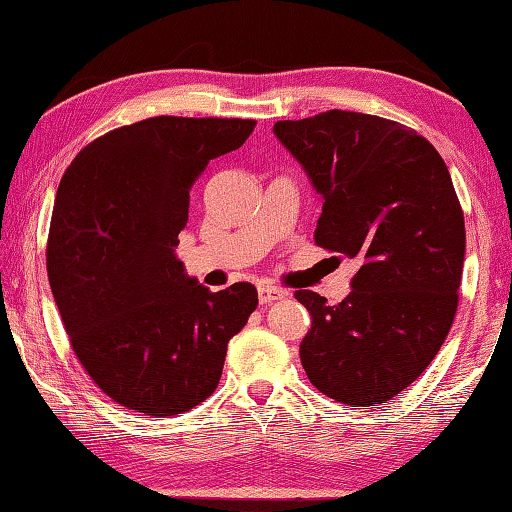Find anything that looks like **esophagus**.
Here are the masks:
<instances>
[{"instance_id":"obj_1","label":"esophagus","mask_w":512,"mask_h":512,"mask_svg":"<svg viewBox=\"0 0 512 512\" xmlns=\"http://www.w3.org/2000/svg\"><path fill=\"white\" fill-rule=\"evenodd\" d=\"M288 293L277 286H262L259 288V304H273L279 302V299H286Z\"/></svg>"}]
</instances>
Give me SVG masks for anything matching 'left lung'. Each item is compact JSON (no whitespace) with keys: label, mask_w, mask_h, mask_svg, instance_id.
<instances>
[{"label":"left lung","mask_w":512,"mask_h":512,"mask_svg":"<svg viewBox=\"0 0 512 512\" xmlns=\"http://www.w3.org/2000/svg\"><path fill=\"white\" fill-rule=\"evenodd\" d=\"M273 130L324 197L315 244L359 264L344 302L295 293L313 315L302 366L330 399L384 404L433 362L457 313L466 228L453 179L393 119L335 108Z\"/></svg>","instance_id":"1"}]
</instances>
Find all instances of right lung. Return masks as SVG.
<instances>
[{
	"label": "right lung",
	"instance_id": "add662e5",
	"mask_svg": "<svg viewBox=\"0 0 512 512\" xmlns=\"http://www.w3.org/2000/svg\"><path fill=\"white\" fill-rule=\"evenodd\" d=\"M255 124L148 117L108 130L66 168L50 217L48 282L73 353L113 402L170 417L215 393L257 288L199 286L175 246L190 188Z\"/></svg>",
	"mask_w": 512,
	"mask_h": 512
}]
</instances>
